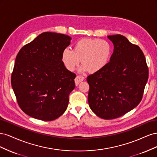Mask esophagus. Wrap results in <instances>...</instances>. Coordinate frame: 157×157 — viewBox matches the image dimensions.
<instances>
[{"label": "esophagus", "instance_id": "obj_1", "mask_svg": "<svg viewBox=\"0 0 157 157\" xmlns=\"http://www.w3.org/2000/svg\"><path fill=\"white\" fill-rule=\"evenodd\" d=\"M84 79V78L83 77H82V76H77V77H76L75 79V82L76 86H78L80 82L83 81Z\"/></svg>", "mask_w": 157, "mask_h": 157}]
</instances>
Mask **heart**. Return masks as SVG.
<instances>
[{"instance_id": "1", "label": "heart", "mask_w": 157, "mask_h": 157, "mask_svg": "<svg viewBox=\"0 0 157 157\" xmlns=\"http://www.w3.org/2000/svg\"><path fill=\"white\" fill-rule=\"evenodd\" d=\"M112 46L106 40L82 39L75 44V49L66 48L62 52V61L65 67L73 71L82 61L80 71L90 70L97 72L109 63L112 55Z\"/></svg>"}]
</instances>
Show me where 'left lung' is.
<instances>
[{
    "instance_id": "8db88e82",
    "label": "left lung",
    "mask_w": 157,
    "mask_h": 157,
    "mask_svg": "<svg viewBox=\"0 0 157 157\" xmlns=\"http://www.w3.org/2000/svg\"><path fill=\"white\" fill-rule=\"evenodd\" d=\"M114 45L109 62L87 77L91 110L103 119L118 118L140 103L149 70L143 52L121 35L107 36Z\"/></svg>"
}]
</instances>
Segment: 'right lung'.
Segmentation results:
<instances>
[{
  "label": "right lung",
  "mask_w": 157,
  "mask_h": 157,
  "mask_svg": "<svg viewBox=\"0 0 157 157\" xmlns=\"http://www.w3.org/2000/svg\"><path fill=\"white\" fill-rule=\"evenodd\" d=\"M71 40L63 34L42 33L18 52L12 87L19 106L29 116L50 121L67 109L76 75L66 69L61 56Z\"/></svg>",
  "instance_id": "add662e5"
}]
</instances>
